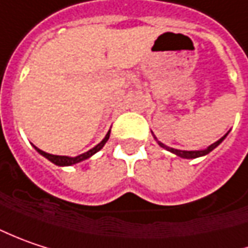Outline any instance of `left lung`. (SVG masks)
<instances>
[{
    "mask_svg": "<svg viewBox=\"0 0 248 248\" xmlns=\"http://www.w3.org/2000/svg\"><path fill=\"white\" fill-rule=\"evenodd\" d=\"M228 134H229V132H228ZM228 134H226V135H228ZM226 135H223V137H222L220 140H217L215 143L209 145V146H208L206 149H204V151H180V149H174V148L166 146V145H163V143L159 142V141H157V143H159V145H160L162 148H165V149L170 151L171 154H174V155L180 156V157H184V159H195V157H200V156L208 155V154H209L211 151H214V149L217 148V145L222 142V141H223L225 138H226Z\"/></svg>",
    "mask_w": 248,
    "mask_h": 248,
    "instance_id": "1",
    "label": "left lung"
}]
</instances>
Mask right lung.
I'll return each instance as SVG.
<instances>
[{
	"label": "right lung",
	"mask_w": 248,
	"mask_h": 248,
	"mask_svg": "<svg viewBox=\"0 0 248 248\" xmlns=\"http://www.w3.org/2000/svg\"><path fill=\"white\" fill-rule=\"evenodd\" d=\"M108 137H110V131L106 134V137L102 140V142H99L94 148L92 149H89L88 152H85V154H82V155L75 156V157H71V156H58V155H51V154H47V152H44L42 149H39L37 146H34V149L40 154L42 156H44L46 159H48L50 162H53L54 165L57 166H71V165H75V163H79L82 160H85V159H89L91 156H93L96 152H99L103 146H105V143L107 142V140H108Z\"/></svg>",
	"instance_id": "add662e5"
}]
</instances>
